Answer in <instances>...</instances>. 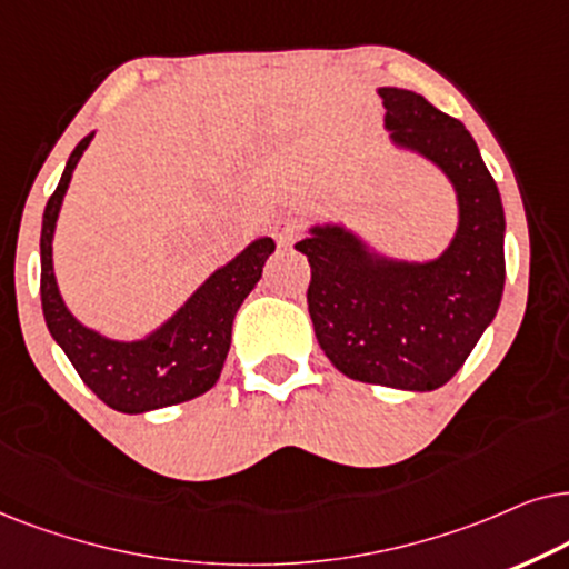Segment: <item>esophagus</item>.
Returning a JSON list of instances; mask_svg holds the SVG:
<instances>
[{
	"instance_id": "obj_1",
	"label": "esophagus",
	"mask_w": 569,
	"mask_h": 569,
	"mask_svg": "<svg viewBox=\"0 0 569 569\" xmlns=\"http://www.w3.org/2000/svg\"><path fill=\"white\" fill-rule=\"evenodd\" d=\"M270 233H272V239H276L278 247H289L293 239V226L289 218H276L270 226Z\"/></svg>"
}]
</instances>
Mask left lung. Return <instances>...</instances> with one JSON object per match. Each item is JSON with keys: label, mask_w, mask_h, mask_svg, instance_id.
<instances>
[{"label": "left lung", "mask_w": 569, "mask_h": 569, "mask_svg": "<svg viewBox=\"0 0 569 569\" xmlns=\"http://www.w3.org/2000/svg\"><path fill=\"white\" fill-rule=\"evenodd\" d=\"M390 148L435 166L456 192L458 223L429 260L385 254L340 221L305 229L317 343L359 382L427 392L463 367L505 289V208L479 146L458 119L406 88H377Z\"/></svg>", "instance_id": "1"}]
</instances>
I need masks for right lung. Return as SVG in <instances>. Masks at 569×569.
<instances>
[{"mask_svg": "<svg viewBox=\"0 0 569 569\" xmlns=\"http://www.w3.org/2000/svg\"><path fill=\"white\" fill-rule=\"evenodd\" d=\"M96 132L72 150L62 179L49 197L41 226V307L51 338L78 369L82 382L121 413H146L208 392L221 377L231 348L233 317L262 278L264 260L276 252L270 237L254 239L210 272L184 305L142 338L121 340L88 328L70 312L54 272V233L62 202Z\"/></svg>", "mask_w": 569, "mask_h": 569, "instance_id": "obj_1", "label": "right lung"}]
</instances>
